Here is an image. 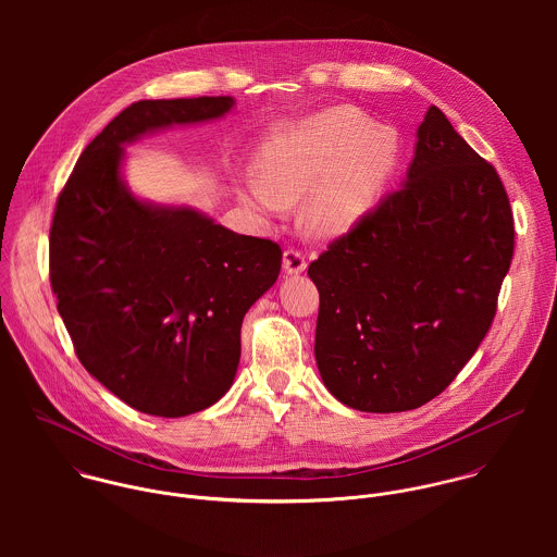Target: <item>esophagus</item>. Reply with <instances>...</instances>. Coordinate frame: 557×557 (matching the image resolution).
Wrapping results in <instances>:
<instances>
[{
	"instance_id": "1",
	"label": "esophagus",
	"mask_w": 557,
	"mask_h": 557,
	"mask_svg": "<svg viewBox=\"0 0 557 557\" xmlns=\"http://www.w3.org/2000/svg\"><path fill=\"white\" fill-rule=\"evenodd\" d=\"M283 270L287 274H302L307 270V255L296 248H287L283 252Z\"/></svg>"
}]
</instances>
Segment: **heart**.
Masks as SVG:
<instances>
[{
	"label": "heart",
	"instance_id": "b5f03b06",
	"mask_svg": "<svg viewBox=\"0 0 557 557\" xmlns=\"http://www.w3.org/2000/svg\"><path fill=\"white\" fill-rule=\"evenodd\" d=\"M398 139L354 107L281 122L263 137L244 201L263 212H283L302 201V225L311 236L347 234L371 210L395 171Z\"/></svg>",
	"mask_w": 557,
	"mask_h": 557
}]
</instances>
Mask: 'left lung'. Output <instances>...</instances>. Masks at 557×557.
Listing matches in <instances>:
<instances>
[{"instance_id":"left-lung-1","label":"left lung","mask_w":557,"mask_h":557,"mask_svg":"<svg viewBox=\"0 0 557 557\" xmlns=\"http://www.w3.org/2000/svg\"><path fill=\"white\" fill-rule=\"evenodd\" d=\"M391 193L311 265L315 360L343 405L393 413L444 393L491 327L515 250L504 184L431 107Z\"/></svg>"}]
</instances>
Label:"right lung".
Instances as JSON below:
<instances>
[{
  "label": "right lung",
  "mask_w": 557,
  "mask_h": 557,
  "mask_svg": "<svg viewBox=\"0 0 557 557\" xmlns=\"http://www.w3.org/2000/svg\"><path fill=\"white\" fill-rule=\"evenodd\" d=\"M232 96L139 100L83 150L58 197L51 287L81 364L126 405L162 418L201 411L236 377L246 311L276 283L281 246L186 206L135 197L124 146L223 117Z\"/></svg>",
  "instance_id": "1"
}]
</instances>
